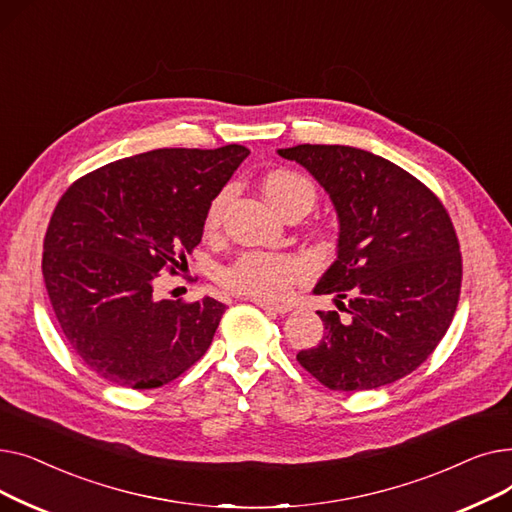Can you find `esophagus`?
Here are the masks:
<instances>
[{
    "instance_id": "esophagus-1",
    "label": "esophagus",
    "mask_w": 512,
    "mask_h": 512,
    "mask_svg": "<svg viewBox=\"0 0 512 512\" xmlns=\"http://www.w3.org/2000/svg\"><path fill=\"white\" fill-rule=\"evenodd\" d=\"M257 307H261L263 311H270V313H288L290 305H280V303H270V301H259V299H251Z\"/></svg>"
}]
</instances>
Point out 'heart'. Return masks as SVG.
Instances as JSON below:
<instances>
[{
  "label": "heart",
  "instance_id": "1",
  "mask_svg": "<svg viewBox=\"0 0 512 512\" xmlns=\"http://www.w3.org/2000/svg\"><path fill=\"white\" fill-rule=\"evenodd\" d=\"M263 191L270 203L284 215H307L315 201L317 188L315 184L292 170H274L265 176ZM232 195V188L226 186L215 195L205 211V232H218L222 224V215ZM305 265L292 255L284 253H265V251H245L240 253L230 265L220 272V284L242 297L259 299V301H280L286 299L305 278Z\"/></svg>",
  "mask_w": 512,
  "mask_h": 512
}]
</instances>
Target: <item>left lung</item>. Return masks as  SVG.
<instances>
[{
	"mask_svg": "<svg viewBox=\"0 0 512 512\" xmlns=\"http://www.w3.org/2000/svg\"><path fill=\"white\" fill-rule=\"evenodd\" d=\"M278 153L315 176L340 220L338 259L315 294H336L348 315L317 311L324 338L297 361L342 392L405 378L436 351L461 297L463 259L446 207L413 174L363 149L297 145Z\"/></svg>",
	"mask_w": 512,
	"mask_h": 512,
	"instance_id": "obj_1",
	"label": "left lung"
}]
</instances>
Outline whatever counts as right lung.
Returning <instances> with one entry per match:
<instances>
[{
	"mask_svg": "<svg viewBox=\"0 0 512 512\" xmlns=\"http://www.w3.org/2000/svg\"><path fill=\"white\" fill-rule=\"evenodd\" d=\"M249 155L155 149L101 166L68 186L43 238V280L58 324L99 378L151 390L191 369L226 305L155 299L159 272L178 274L201 242L209 201Z\"/></svg>",
	"mask_w": 512,
	"mask_h": 512,
	"instance_id": "right-lung-1",
	"label": "right lung"
}]
</instances>
